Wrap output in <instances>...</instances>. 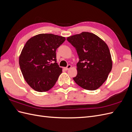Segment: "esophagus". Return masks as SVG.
<instances>
[{"mask_svg": "<svg viewBox=\"0 0 132 132\" xmlns=\"http://www.w3.org/2000/svg\"><path fill=\"white\" fill-rule=\"evenodd\" d=\"M71 67V65H70V64H69V65H68V66H67V67L64 68V69L65 70H68L69 69H70Z\"/></svg>", "mask_w": 132, "mask_h": 132, "instance_id": "34e87169", "label": "esophagus"}]
</instances>
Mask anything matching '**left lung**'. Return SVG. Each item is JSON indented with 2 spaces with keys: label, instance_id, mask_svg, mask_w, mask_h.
<instances>
[{
  "label": "left lung",
  "instance_id": "left-lung-1",
  "mask_svg": "<svg viewBox=\"0 0 132 132\" xmlns=\"http://www.w3.org/2000/svg\"><path fill=\"white\" fill-rule=\"evenodd\" d=\"M67 39L75 48L79 59L74 81L84 89H97L106 80L112 67L109 47L97 36L88 32Z\"/></svg>",
  "mask_w": 132,
  "mask_h": 132
}]
</instances>
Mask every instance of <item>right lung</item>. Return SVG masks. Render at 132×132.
Instances as JSON below:
<instances>
[{"instance_id":"right-lung-1","label":"right lung","mask_w":132,"mask_h":132,"mask_svg":"<svg viewBox=\"0 0 132 132\" xmlns=\"http://www.w3.org/2000/svg\"><path fill=\"white\" fill-rule=\"evenodd\" d=\"M65 40L60 36L41 34L29 39L23 47L19 57L20 67L26 81L35 91H48L62 73L55 52Z\"/></svg>"}]
</instances>
